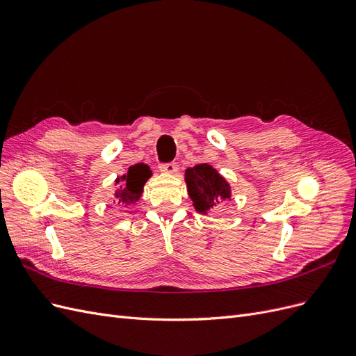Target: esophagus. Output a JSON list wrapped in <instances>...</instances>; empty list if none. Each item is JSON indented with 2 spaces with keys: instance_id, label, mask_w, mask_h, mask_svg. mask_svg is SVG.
Returning a JSON list of instances; mask_svg holds the SVG:
<instances>
[{
  "instance_id": "esophagus-1",
  "label": "esophagus",
  "mask_w": 356,
  "mask_h": 356,
  "mask_svg": "<svg viewBox=\"0 0 356 356\" xmlns=\"http://www.w3.org/2000/svg\"><path fill=\"white\" fill-rule=\"evenodd\" d=\"M160 172H163V174H168V175H175L178 172V165L174 163V161H172V163L161 165Z\"/></svg>"
}]
</instances>
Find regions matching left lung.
I'll return each mask as SVG.
<instances>
[{"label": "left lung", "mask_w": 356, "mask_h": 356, "mask_svg": "<svg viewBox=\"0 0 356 356\" xmlns=\"http://www.w3.org/2000/svg\"><path fill=\"white\" fill-rule=\"evenodd\" d=\"M184 179L193 207L202 215H208L209 211H213L220 200L224 202L232 197L230 182L212 165L199 163L187 168Z\"/></svg>", "instance_id": "1"}]
</instances>
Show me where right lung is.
Instances as JSON below:
<instances>
[{"label":"right lung","instance_id":"1","mask_svg":"<svg viewBox=\"0 0 356 356\" xmlns=\"http://www.w3.org/2000/svg\"><path fill=\"white\" fill-rule=\"evenodd\" d=\"M152 169L145 163H138L129 168L126 174L117 177L114 181V184L117 186L114 202L123 204V207L136 204V202H139L143 196L145 182L152 178Z\"/></svg>","mask_w":356,"mask_h":356}]
</instances>
